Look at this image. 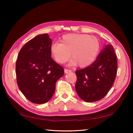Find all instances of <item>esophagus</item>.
Returning <instances> with one entry per match:
<instances>
[{"label":"esophagus","instance_id":"esophagus-1","mask_svg":"<svg viewBox=\"0 0 133 133\" xmlns=\"http://www.w3.org/2000/svg\"><path fill=\"white\" fill-rule=\"evenodd\" d=\"M71 70H69V69H64V73H68L69 72H71Z\"/></svg>","mask_w":133,"mask_h":133}]
</instances>
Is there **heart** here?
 Returning <instances> with one entry per match:
<instances>
[{"mask_svg": "<svg viewBox=\"0 0 133 133\" xmlns=\"http://www.w3.org/2000/svg\"><path fill=\"white\" fill-rule=\"evenodd\" d=\"M100 43L96 37L85 34L70 33L64 35L59 43H54L50 46V53L56 62L64 64L70 56L73 58L71 65L78 64L82 67L93 63L100 50Z\"/></svg>", "mask_w": 133, "mask_h": 133, "instance_id": "b5f03b06", "label": "heart"}]
</instances>
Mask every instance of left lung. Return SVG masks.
<instances>
[{
	"label": "left lung",
	"instance_id": "8db88e82",
	"mask_svg": "<svg viewBox=\"0 0 133 133\" xmlns=\"http://www.w3.org/2000/svg\"><path fill=\"white\" fill-rule=\"evenodd\" d=\"M117 61L111 44L105 45L89 66L76 71V90L86 102H94L108 93L115 80Z\"/></svg>",
	"mask_w": 133,
	"mask_h": 133
}]
</instances>
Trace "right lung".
<instances>
[{
	"instance_id": "add662e5",
	"label": "right lung",
	"mask_w": 133,
	"mask_h": 133,
	"mask_svg": "<svg viewBox=\"0 0 133 133\" xmlns=\"http://www.w3.org/2000/svg\"><path fill=\"white\" fill-rule=\"evenodd\" d=\"M51 39L47 33L37 35L20 50L16 64L18 87L26 98L35 104L49 102L56 83L64 69L51 58Z\"/></svg>"
}]
</instances>
